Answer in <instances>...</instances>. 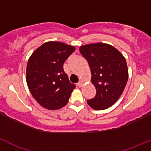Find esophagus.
I'll list each match as a JSON object with an SVG mask.
<instances>
[{
	"instance_id": "esophagus-1",
	"label": "esophagus",
	"mask_w": 151,
	"mask_h": 151,
	"mask_svg": "<svg viewBox=\"0 0 151 151\" xmlns=\"http://www.w3.org/2000/svg\"><path fill=\"white\" fill-rule=\"evenodd\" d=\"M83 84H84V82H82V81H80V82H79L78 83H77V85H78V86L80 87V88H82V87L83 86Z\"/></svg>"
}]
</instances>
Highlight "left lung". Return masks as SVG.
I'll return each instance as SVG.
<instances>
[{
  "instance_id": "obj_1",
  "label": "left lung",
  "mask_w": 151,
  "mask_h": 151,
  "mask_svg": "<svg viewBox=\"0 0 151 151\" xmlns=\"http://www.w3.org/2000/svg\"><path fill=\"white\" fill-rule=\"evenodd\" d=\"M88 61L91 82L96 89L95 98L87 103L95 110H104L114 105L122 96L128 80V68L124 55L109 44L97 42L80 47Z\"/></svg>"
}]
</instances>
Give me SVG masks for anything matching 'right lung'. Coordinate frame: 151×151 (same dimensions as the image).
Returning a JSON list of instances; mask_svg holds the SVG:
<instances>
[{"instance_id":"add662e5","label":"right lung","mask_w":151,"mask_h":151,"mask_svg":"<svg viewBox=\"0 0 151 151\" xmlns=\"http://www.w3.org/2000/svg\"><path fill=\"white\" fill-rule=\"evenodd\" d=\"M75 47L50 41L38 47L30 55L26 80L37 102L48 110H58L67 104L75 85L63 71V65Z\"/></svg>"}]
</instances>
